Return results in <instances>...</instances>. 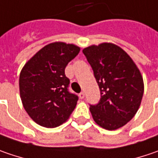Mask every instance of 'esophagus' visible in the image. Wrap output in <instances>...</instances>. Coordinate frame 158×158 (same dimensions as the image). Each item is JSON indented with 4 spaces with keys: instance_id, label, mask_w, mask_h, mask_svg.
I'll list each match as a JSON object with an SVG mask.
<instances>
[{
    "instance_id": "34e87169",
    "label": "esophagus",
    "mask_w": 158,
    "mask_h": 158,
    "mask_svg": "<svg viewBox=\"0 0 158 158\" xmlns=\"http://www.w3.org/2000/svg\"><path fill=\"white\" fill-rule=\"evenodd\" d=\"M84 95H85V94H84V92H81V93L79 94V98H80L81 99H83V98H84Z\"/></svg>"
}]
</instances>
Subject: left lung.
Wrapping results in <instances>:
<instances>
[{"instance_id": "1", "label": "left lung", "mask_w": 158, "mask_h": 158, "mask_svg": "<svg viewBox=\"0 0 158 158\" xmlns=\"http://www.w3.org/2000/svg\"><path fill=\"white\" fill-rule=\"evenodd\" d=\"M83 52L101 95L99 103L90 106L93 120L106 130L121 128L132 119L141 103L144 83L139 69L121 47L111 43L91 45Z\"/></svg>"}]
</instances>
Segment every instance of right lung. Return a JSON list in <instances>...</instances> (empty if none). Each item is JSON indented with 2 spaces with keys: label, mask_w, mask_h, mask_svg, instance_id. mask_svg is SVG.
Segmentation results:
<instances>
[{
  "label": "right lung",
  "mask_w": 158,
  "mask_h": 158,
  "mask_svg": "<svg viewBox=\"0 0 158 158\" xmlns=\"http://www.w3.org/2000/svg\"><path fill=\"white\" fill-rule=\"evenodd\" d=\"M80 47L55 42L37 52L23 67L19 92L28 115L46 128L59 126L74 111L78 97L70 93L67 65L76 57Z\"/></svg>",
  "instance_id": "add662e5"
}]
</instances>
